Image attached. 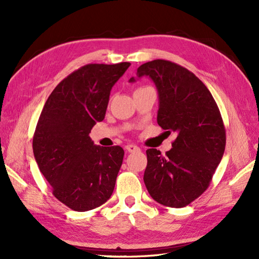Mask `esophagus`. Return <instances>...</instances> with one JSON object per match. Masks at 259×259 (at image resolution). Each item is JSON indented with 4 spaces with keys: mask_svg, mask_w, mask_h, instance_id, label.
<instances>
[{
    "mask_svg": "<svg viewBox=\"0 0 259 259\" xmlns=\"http://www.w3.org/2000/svg\"><path fill=\"white\" fill-rule=\"evenodd\" d=\"M125 150L128 152H136V151H139L140 148L138 146H136V145H126Z\"/></svg>",
    "mask_w": 259,
    "mask_h": 259,
    "instance_id": "obj_1",
    "label": "esophagus"
}]
</instances>
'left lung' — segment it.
<instances>
[{
  "label": "left lung",
  "mask_w": 259,
  "mask_h": 259,
  "mask_svg": "<svg viewBox=\"0 0 259 259\" xmlns=\"http://www.w3.org/2000/svg\"><path fill=\"white\" fill-rule=\"evenodd\" d=\"M137 76H149L156 84L157 122L177 135L164 156L157 149L146 151L147 190L163 206L185 207L208 188L223 158L226 131L221 111L207 87L179 64L153 60L140 65Z\"/></svg>",
  "instance_id": "8db88e82"
}]
</instances>
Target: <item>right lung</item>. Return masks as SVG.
I'll list each match as a JSON object with an SVG mask.
<instances>
[{"label":"right lung","instance_id":"obj_1","mask_svg":"<svg viewBox=\"0 0 259 259\" xmlns=\"http://www.w3.org/2000/svg\"><path fill=\"white\" fill-rule=\"evenodd\" d=\"M130 67L87 64L52 91L38 118L33 153L54 197L75 211L103 205L111 197L124 151L93 144L92 126L104 119L110 91Z\"/></svg>","mask_w":259,"mask_h":259}]
</instances>
